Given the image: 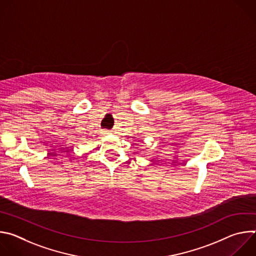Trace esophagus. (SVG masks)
Returning <instances> with one entry per match:
<instances>
[{"instance_id": "1", "label": "esophagus", "mask_w": 256, "mask_h": 256, "mask_svg": "<svg viewBox=\"0 0 256 256\" xmlns=\"http://www.w3.org/2000/svg\"><path fill=\"white\" fill-rule=\"evenodd\" d=\"M104 132H107V130H104Z\"/></svg>"}]
</instances>
